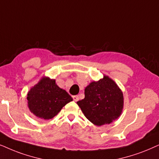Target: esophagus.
<instances>
[{"label": "esophagus", "instance_id": "obj_1", "mask_svg": "<svg viewBox=\"0 0 159 159\" xmlns=\"http://www.w3.org/2000/svg\"><path fill=\"white\" fill-rule=\"evenodd\" d=\"M73 99L75 102H77L79 100V96H73Z\"/></svg>", "mask_w": 159, "mask_h": 159}]
</instances>
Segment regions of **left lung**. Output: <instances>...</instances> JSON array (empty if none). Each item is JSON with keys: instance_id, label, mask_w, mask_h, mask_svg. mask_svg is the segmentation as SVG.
I'll return each instance as SVG.
<instances>
[{"instance_id": "obj_1", "label": "left lung", "mask_w": 159, "mask_h": 159, "mask_svg": "<svg viewBox=\"0 0 159 159\" xmlns=\"http://www.w3.org/2000/svg\"><path fill=\"white\" fill-rule=\"evenodd\" d=\"M84 116L96 125L112 123L122 112L123 96L118 86L107 76L84 89V98L77 102Z\"/></svg>"}]
</instances>
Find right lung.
I'll return each instance as SVG.
<instances>
[{
	"label": "right lung",
	"instance_id": "add662e5",
	"mask_svg": "<svg viewBox=\"0 0 159 159\" xmlns=\"http://www.w3.org/2000/svg\"><path fill=\"white\" fill-rule=\"evenodd\" d=\"M30 112L40 118L49 120L58 113L72 98L66 90L55 84V80L43 77L28 93Z\"/></svg>",
	"mask_w": 159,
	"mask_h": 159
}]
</instances>
